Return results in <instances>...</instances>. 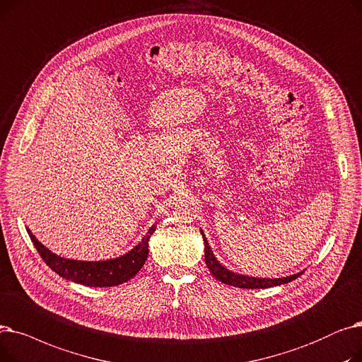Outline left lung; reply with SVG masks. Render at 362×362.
<instances>
[{"instance_id":"left-lung-1","label":"left lung","mask_w":362,"mask_h":362,"mask_svg":"<svg viewBox=\"0 0 362 362\" xmlns=\"http://www.w3.org/2000/svg\"><path fill=\"white\" fill-rule=\"evenodd\" d=\"M202 235H203V242H204V261L206 265H208L209 271L214 274V277L219 281H222L223 284L228 286H234V287H240V288H268V287H274V286H281V284H287L290 281L296 280L298 277L305 272L300 271L298 274L288 275V277H283V279H259V277H249V275L245 274H238L234 272L231 269H228L227 267H223L218 259L216 256L214 255L208 240L204 237V233L200 230Z\"/></svg>"}]
</instances>
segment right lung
I'll return each mask as SVG.
<instances>
[{
  "label": "right lung",
  "instance_id": "1",
  "mask_svg": "<svg viewBox=\"0 0 362 362\" xmlns=\"http://www.w3.org/2000/svg\"><path fill=\"white\" fill-rule=\"evenodd\" d=\"M156 226L158 222L153 223L147 234L141 238V242L134 246L129 252L106 261L67 259V257L56 255L47 249L41 242H38V238L32 234L28 227L26 231L44 262L54 272H57L60 277L83 286L112 287L129 281L143 268L148 256V240L151 234L156 231Z\"/></svg>",
  "mask_w": 362,
  "mask_h": 362
}]
</instances>
